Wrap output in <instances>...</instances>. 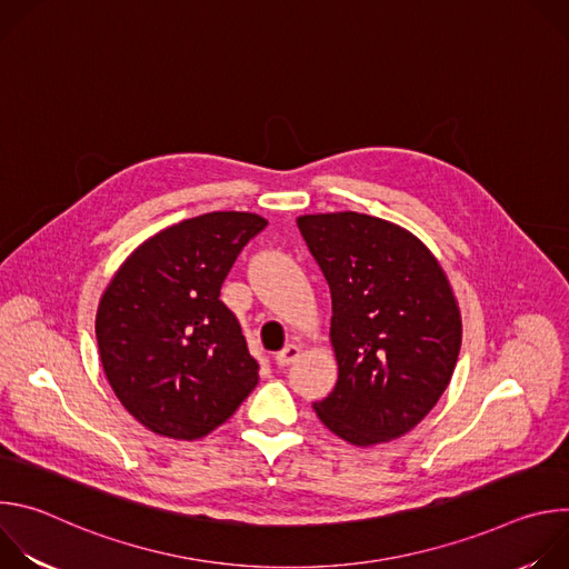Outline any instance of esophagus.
<instances>
[{
    "label": "esophagus",
    "instance_id": "1",
    "mask_svg": "<svg viewBox=\"0 0 569 569\" xmlns=\"http://www.w3.org/2000/svg\"><path fill=\"white\" fill-rule=\"evenodd\" d=\"M297 358H299V347H297V345H288V347H283V349L274 356V362H277V367H288V365H292Z\"/></svg>",
    "mask_w": 569,
    "mask_h": 569
}]
</instances>
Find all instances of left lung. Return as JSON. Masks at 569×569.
<instances>
[{
  "instance_id": "1",
  "label": "left lung",
  "mask_w": 569,
  "mask_h": 569,
  "mask_svg": "<svg viewBox=\"0 0 569 569\" xmlns=\"http://www.w3.org/2000/svg\"><path fill=\"white\" fill-rule=\"evenodd\" d=\"M297 227L331 288L333 391L312 408L353 446L398 439L446 391L461 349L450 283L423 242L387 220L340 211Z\"/></svg>"
}]
</instances>
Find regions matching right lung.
<instances>
[{"mask_svg": "<svg viewBox=\"0 0 569 569\" xmlns=\"http://www.w3.org/2000/svg\"><path fill=\"white\" fill-rule=\"evenodd\" d=\"M266 224L246 211L189 218L148 238L108 286L97 312L101 362L148 430L200 439L257 387L259 362L220 288Z\"/></svg>", "mask_w": 569, "mask_h": 569, "instance_id": "right-lung-1", "label": "right lung"}]
</instances>
